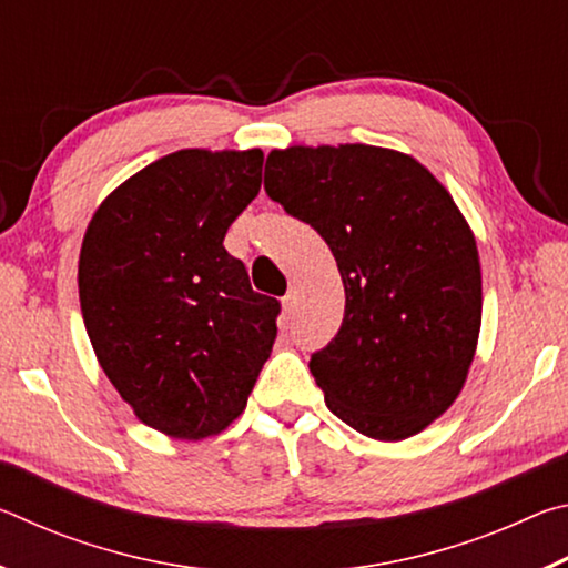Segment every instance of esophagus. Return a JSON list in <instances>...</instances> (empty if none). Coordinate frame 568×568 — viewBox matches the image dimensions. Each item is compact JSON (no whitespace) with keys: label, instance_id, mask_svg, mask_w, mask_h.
Masks as SVG:
<instances>
[{"label":"esophagus","instance_id":"obj_1","mask_svg":"<svg viewBox=\"0 0 568 568\" xmlns=\"http://www.w3.org/2000/svg\"><path fill=\"white\" fill-rule=\"evenodd\" d=\"M283 307H285V313H287V315L295 313V307H297V291H295V287H291V291L285 293V297H283Z\"/></svg>","mask_w":568,"mask_h":568}]
</instances>
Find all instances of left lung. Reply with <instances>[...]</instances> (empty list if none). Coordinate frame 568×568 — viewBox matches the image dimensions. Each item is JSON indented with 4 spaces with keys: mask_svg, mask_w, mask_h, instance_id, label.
I'll list each match as a JSON object with an SVG mask.
<instances>
[{
    "mask_svg": "<svg viewBox=\"0 0 568 568\" xmlns=\"http://www.w3.org/2000/svg\"><path fill=\"white\" fill-rule=\"evenodd\" d=\"M265 192L321 233L345 287L341 331L311 355L325 403L363 436L420 434L464 388L480 331L476 237L410 155L273 150Z\"/></svg>",
    "mask_w": 568,
    "mask_h": 568,
    "instance_id": "8db88e82",
    "label": "left lung"
}]
</instances>
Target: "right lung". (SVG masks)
<instances>
[{
  "label": "right lung",
  "instance_id": "1",
  "mask_svg": "<svg viewBox=\"0 0 568 568\" xmlns=\"http://www.w3.org/2000/svg\"><path fill=\"white\" fill-rule=\"evenodd\" d=\"M261 178V150L172 152L124 180L84 233L92 348L134 416L172 438L220 434L271 358L281 303L223 245Z\"/></svg>",
  "mask_w": 568,
  "mask_h": 568
}]
</instances>
